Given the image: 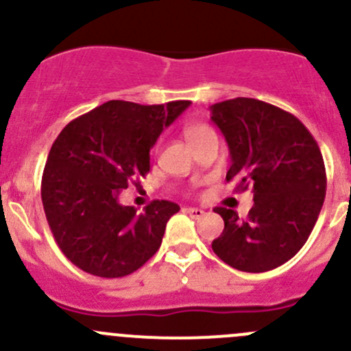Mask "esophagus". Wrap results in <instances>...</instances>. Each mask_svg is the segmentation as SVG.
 <instances>
[{
    "label": "esophagus",
    "mask_w": 351,
    "mask_h": 351,
    "mask_svg": "<svg viewBox=\"0 0 351 351\" xmlns=\"http://www.w3.org/2000/svg\"><path fill=\"white\" fill-rule=\"evenodd\" d=\"M185 212L190 215V217H193V219H200L202 215L205 214V212L202 210V208H197V207H189V208H185Z\"/></svg>",
    "instance_id": "obj_1"
}]
</instances>
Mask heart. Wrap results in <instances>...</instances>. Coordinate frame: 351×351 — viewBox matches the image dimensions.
<instances>
[{
    "instance_id": "obj_1",
    "label": "heart",
    "mask_w": 351,
    "mask_h": 351,
    "mask_svg": "<svg viewBox=\"0 0 351 351\" xmlns=\"http://www.w3.org/2000/svg\"><path fill=\"white\" fill-rule=\"evenodd\" d=\"M208 134H212V129L205 125V123L189 122L185 123V127H183V136H185L186 143L190 144V147L195 146L198 141H202L205 136H208Z\"/></svg>"
}]
</instances>
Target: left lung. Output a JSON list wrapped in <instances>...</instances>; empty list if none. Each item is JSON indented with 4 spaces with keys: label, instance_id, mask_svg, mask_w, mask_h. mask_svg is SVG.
I'll return each instance as SVG.
<instances>
[{
    "label": "left lung",
    "instance_id": "obj_1",
    "mask_svg": "<svg viewBox=\"0 0 351 351\" xmlns=\"http://www.w3.org/2000/svg\"><path fill=\"white\" fill-rule=\"evenodd\" d=\"M210 115L229 146L226 180H238V190L251 183L254 200L246 219L215 207L224 231L212 250L236 270H274L295 256L316 224L326 195L323 154L297 117L261 100L221 101Z\"/></svg>",
    "mask_w": 351,
    "mask_h": 351
}]
</instances>
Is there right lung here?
Here are the masks:
<instances>
[{"instance_id": "right-lung-1", "label": "right lung", "mask_w": 351, "mask_h": 351, "mask_svg": "<svg viewBox=\"0 0 351 351\" xmlns=\"http://www.w3.org/2000/svg\"><path fill=\"white\" fill-rule=\"evenodd\" d=\"M189 100L139 105L110 100L71 120L51 147L42 176L49 228L67 260L104 278L134 274L159 250L180 210L154 200L137 214L119 193L149 171V151Z\"/></svg>"}]
</instances>
